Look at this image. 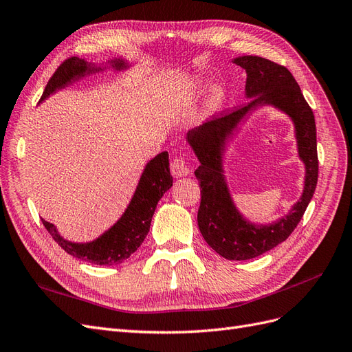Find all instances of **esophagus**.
<instances>
[{
	"label": "esophagus",
	"mask_w": 352,
	"mask_h": 352,
	"mask_svg": "<svg viewBox=\"0 0 352 352\" xmlns=\"http://www.w3.org/2000/svg\"><path fill=\"white\" fill-rule=\"evenodd\" d=\"M170 170H172V175L175 177L188 176L190 172L188 155L186 154H176L172 160V164H170Z\"/></svg>",
	"instance_id": "34e87169"
}]
</instances>
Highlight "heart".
Wrapping results in <instances>:
<instances>
[{"label":"heart","mask_w":352,"mask_h":352,"mask_svg":"<svg viewBox=\"0 0 352 352\" xmlns=\"http://www.w3.org/2000/svg\"><path fill=\"white\" fill-rule=\"evenodd\" d=\"M214 101H216V102H220V101H221V94H220V92H216V94H214Z\"/></svg>","instance_id":"obj_1"}]
</instances>
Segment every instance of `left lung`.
I'll return each mask as SVG.
<instances>
[{
  "mask_svg": "<svg viewBox=\"0 0 352 352\" xmlns=\"http://www.w3.org/2000/svg\"><path fill=\"white\" fill-rule=\"evenodd\" d=\"M247 70V97L251 98L233 110L221 111L188 133V142L199 160L195 176L199 180L201 204L198 228L202 238L221 257L251 260L286 241L301 221L311 201L318 177L316 122L300 85L285 66L258 56L233 60ZM272 103L285 111L296 123L298 151L306 164V186L302 199L289 215L269 227H257L245 221L232 206L224 182L221 151L227 136L252 108Z\"/></svg>",
  "mask_w": 352,
  "mask_h": 352,
  "instance_id": "1",
  "label": "left lung"
}]
</instances>
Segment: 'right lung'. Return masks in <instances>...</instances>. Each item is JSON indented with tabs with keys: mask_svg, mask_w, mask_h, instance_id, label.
I'll use <instances>...</instances> for the list:
<instances>
[{
	"mask_svg": "<svg viewBox=\"0 0 352 352\" xmlns=\"http://www.w3.org/2000/svg\"><path fill=\"white\" fill-rule=\"evenodd\" d=\"M111 65L117 70L126 67L123 60H113ZM92 70L97 69H91L87 61L78 57H70L63 61L48 80L41 101L50 97L56 89L65 88L72 80L79 79L85 76V73H91ZM172 185L173 177L170 175L168 168V154L167 151L160 153L146 164L131 204L126 208L120 220L98 239L88 243H74L63 239L54 225H51L44 219L41 220L52 239L73 257L97 265L119 264L129 258L141 247L148 232H150L158 201L164 195L166 190L172 188Z\"/></svg>",
	"mask_w": 352,
	"mask_h": 352,
	"instance_id": "add662e5",
	"label": "right lung"
}]
</instances>
